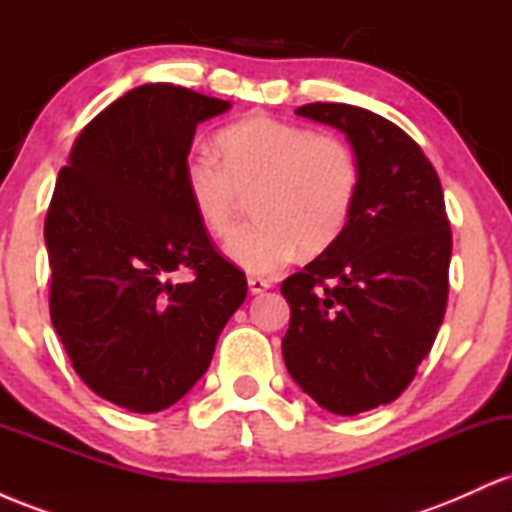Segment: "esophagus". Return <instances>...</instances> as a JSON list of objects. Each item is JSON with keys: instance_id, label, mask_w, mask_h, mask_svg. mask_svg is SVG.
<instances>
[{"instance_id": "esophagus-1", "label": "esophagus", "mask_w": 512, "mask_h": 512, "mask_svg": "<svg viewBox=\"0 0 512 512\" xmlns=\"http://www.w3.org/2000/svg\"><path fill=\"white\" fill-rule=\"evenodd\" d=\"M248 286H250V293L252 296H257V293H264L272 286V281L269 279H260V276H250L248 279Z\"/></svg>"}]
</instances>
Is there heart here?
Listing matches in <instances>:
<instances>
[{
	"label": "heart",
	"mask_w": 512,
	"mask_h": 512,
	"mask_svg": "<svg viewBox=\"0 0 512 512\" xmlns=\"http://www.w3.org/2000/svg\"><path fill=\"white\" fill-rule=\"evenodd\" d=\"M216 156L185 161L182 182L197 219L223 238L245 195L255 221L238 228L226 255L250 274H274L298 250L320 252L344 233L358 195V163L342 139L272 115H248L216 134Z\"/></svg>",
	"instance_id": "1"
}]
</instances>
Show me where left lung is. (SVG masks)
Here are the masks:
<instances>
[{
	"label": "left lung",
	"mask_w": 512,
	"mask_h": 512,
	"mask_svg": "<svg viewBox=\"0 0 512 512\" xmlns=\"http://www.w3.org/2000/svg\"><path fill=\"white\" fill-rule=\"evenodd\" d=\"M296 115L346 134L358 195L342 236L281 284L291 305L281 351L305 395L354 416L395 402L436 342L450 221L436 168L390 120L346 103H308Z\"/></svg>",
	"instance_id": "obj_1"
}]
</instances>
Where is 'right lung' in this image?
<instances>
[{
  "instance_id": "right-lung-1",
  "label": "right lung",
  "mask_w": 512,
  "mask_h": 512,
  "mask_svg": "<svg viewBox=\"0 0 512 512\" xmlns=\"http://www.w3.org/2000/svg\"><path fill=\"white\" fill-rule=\"evenodd\" d=\"M228 108L182 86H137L88 122L57 175L45 219L52 327L79 378L137 414L192 390L248 296L182 182L197 125ZM175 271L193 279L175 285Z\"/></svg>"
}]
</instances>
